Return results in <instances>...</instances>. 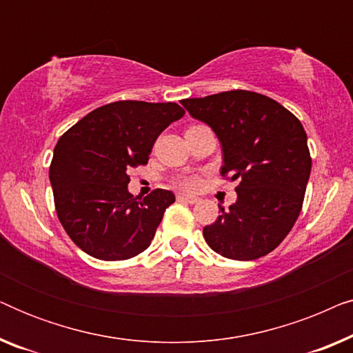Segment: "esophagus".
Wrapping results in <instances>:
<instances>
[{"label": "esophagus", "instance_id": "34e87169", "mask_svg": "<svg viewBox=\"0 0 353 353\" xmlns=\"http://www.w3.org/2000/svg\"><path fill=\"white\" fill-rule=\"evenodd\" d=\"M178 201L188 202V204H196V202H199V199H197V197L188 196V194H180V196H178Z\"/></svg>", "mask_w": 353, "mask_h": 353}]
</instances>
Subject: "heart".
<instances>
[{"label": "heart", "instance_id": "heart-1", "mask_svg": "<svg viewBox=\"0 0 353 353\" xmlns=\"http://www.w3.org/2000/svg\"><path fill=\"white\" fill-rule=\"evenodd\" d=\"M199 185H201V180H199V176H196V175H188V176H183L178 180V186L183 188V190H188V191L197 190Z\"/></svg>", "mask_w": 353, "mask_h": 353}]
</instances>
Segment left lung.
<instances>
[{
    "instance_id": "1",
    "label": "left lung",
    "mask_w": 353,
    "mask_h": 353,
    "mask_svg": "<svg viewBox=\"0 0 353 353\" xmlns=\"http://www.w3.org/2000/svg\"><path fill=\"white\" fill-rule=\"evenodd\" d=\"M221 143V176L239 180L238 199L204 228L212 250L255 260L276 249L302 210L312 157L301 120L276 101L248 90L183 99Z\"/></svg>"
}]
</instances>
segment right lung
Instances as JSON below:
<instances>
[{
	"instance_id": "obj_1",
	"label": "right lung",
	"mask_w": 353,
	"mask_h": 353,
	"mask_svg": "<svg viewBox=\"0 0 353 353\" xmlns=\"http://www.w3.org/2000/svg\"><path fill=\"white\" fill-rule=\"evenodd\" d=\"M183 115L176 103L115 101L59 138L50 165L57 219L83 252L114 262L149 248L175 194L133 197L128 172L148 163L159 134Z\"/></svg>"
}]
</instances>
